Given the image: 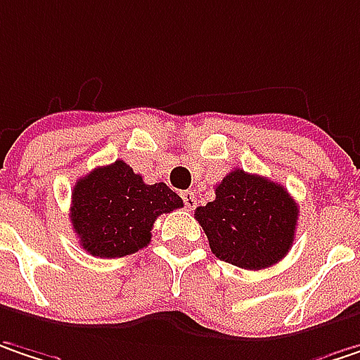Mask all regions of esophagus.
Masks as SVG:
<instances>
[{
  "mask_svg": "<svg viewBox=\"0 0 360 360\" xmlns=\"http://www.w3.org/2000/svg\"><path fill=\"white\" fill-rule=\"evenodd\" d=\"M181 198H183V201H185V207H187V210H193V207L198 205V198H195V193H193V191H183V193H181Z\"/></svg>",
  "mask_w": 360,
  "mask_h": 360,
  "instance_id": "34e87169",
  "label": "esophagus"
}]
</instances>
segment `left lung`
I'll return each instance as SVG.
<instances>
[{"mask_svg": "<svg viewBox=\"0 0 360 360\" xmlns=\"http://www.w3.org/2000/svg\"><path fill=\"white\" fill-rule=\"evenodd\" d=\"M297 214L283 185L236 169L216 185V200L195 210V220L218 259L259 271L289 252Z\"/></svg>", "mask_w": 360, "mask_h": 360, "instance_id": "left-lung-1", "label": "left lung"}]
</instances>
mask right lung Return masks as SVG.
Returning <instances> with one entry per match:
<instances>
[{"instance_id": "right-lung-1", "label": "right lung", "mask_w": 360, "mask_h": 360, "mask_svg": "<svg viewBox=\"0 0 360 360\" xmlns=\"http://www.w3.org/2000/svg\"><path fill=\"white\" fill-rule=\"evenodd\" d=\"M71 224L81 246L101 259H120L150 243L160 214L183 205L165 183L146 185L124 160L97 167L75 183Z\"/></svg>"}]
</instances>
